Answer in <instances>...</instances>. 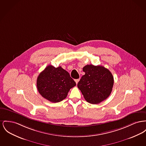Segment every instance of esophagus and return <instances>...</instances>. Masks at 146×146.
Instances as JSON below:
<instances>
[{
  "mask_svg": "<svg viewBox=\"0 0 146 146\" xmlns=\"http://www.w3.org/2000/svg\"><path fill=\"white\" fill-rule=\"evenodd\" d=\"M79 81V79H75V82H76V84H78V82Z\"/></svg>",
  "mask_w": 146,
  "mask_h": 146,
  "instance_id": "34e87169",
  "label": "esophagus"
}]
</instances>
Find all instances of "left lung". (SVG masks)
Here are the masks:
<instances>
[{"mask_svg":"<svg viewBox=\"0 0 146 146\" xmlns=\"http://www.w3.org/2000/svg\"><path fill=\"white\" fill-rule=\"evenodd\" d=\"M85 74L78 88L88 103L98 104L106 99L111 93L113 77L109 69L101 66L88 64L83 68Z\"/></svg>","mask_w":146,"mask_h":146,"instance_id":"1","label":"left lung"}]
</instances>
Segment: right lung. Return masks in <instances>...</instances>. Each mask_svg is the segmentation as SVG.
<instances>
[{"instance_id": "1", "label": "right lung", "mask_w": 146, "mask_h": 146, "mask_svg": "<svg viewBox=\"0 0 146 146\" xmlns=\"http://www.w3.org/2000/svg\"><path fill=\"white\" fill-rule=\"evenodd\" d=\"M76 86L68 72L61 67L48 66L37 79V88L41 96L52 103L64 99L69 90Z\"/></svg>"}]
</instances>
